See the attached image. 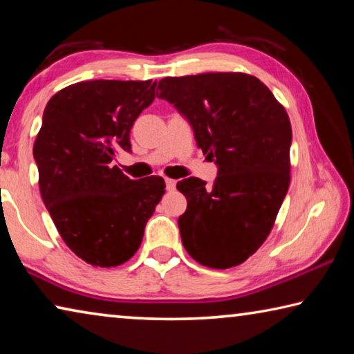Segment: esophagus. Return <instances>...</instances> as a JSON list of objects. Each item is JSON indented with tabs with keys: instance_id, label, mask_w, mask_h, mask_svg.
I'll use <instances>...</instances> for the list:
<instances>
[{
	"instance_id": "34e87169",
	"label": "esophagus",
	"mask_w": 354,
	"mask_h": 354,
	"mask_svg": "<svg viewBox=\"0 0 354 354\" xmlns=\"http://www.w3.org/2000/svg\"><path fill=\"white\" fill-rule=\"evenodd\" d=\"M165 189L169 190V192H173L176 189V181L175 179H170V178H167L165 179Z\"/></svg>"
}]
</instances>
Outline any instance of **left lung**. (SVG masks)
Returning a JSON list of instances; mask_svg holds the SVG:
<instances>
[{"mask_svg":"<svg viewBox=\"0 0 354 354\" xmlns=\"http://www.w3.org/2000/svg\"><path fill=\"white\" fill-rule=\"evenodd\" d=\"M156 95L187 120L218 169L211 187L194 176L176 184L187 200L178 218L184 248L201 266H239L270 234L289 189V115L245 73L164 77Z\"/></svg>","mask_w":354,"mask_h":354,"instance_id":"obj_1","label":"left lung"}]
</instances>
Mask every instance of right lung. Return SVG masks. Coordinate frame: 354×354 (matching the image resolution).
Returning <instances> with one entry per match:
<instances>
[{"label": "right lung", "mask_w": 354, "mask_h": 354, "mask_svg": "<svg viewBox=\"0 0 354 354\" xmlns=\"http://www.w3.org/2000/svg\"><path fill=\"white\" fill-rule=\"evenodd\" d=\"M153 100L151 81H84L44 111L32 149L41 200L67 247L92 266L131 259L165 194L160 176L134 181L112 164L131 151V128Z\"/></svg>", "instance_id": "1"}]
</instances>
